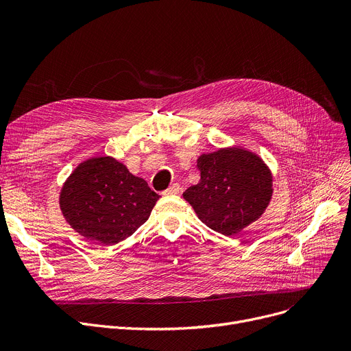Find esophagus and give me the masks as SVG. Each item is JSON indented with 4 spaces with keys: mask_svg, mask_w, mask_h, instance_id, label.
Wrapping results in <instances>:
<instances>
[{
    "mask_svg": "<svg viewBox=\"0 0 351 351\" xmlns=\"http://www.w3.org/2000/svg\"><path fill=\"white\" fill-rule=\"evenodd\" d=\"M180 192V186H179V183H172V185L166 189V191H163V195H176V193H179Z\"/></svg>",
    "mask_w": 351,
    "mask_h": 351,
    "instance_id": "1",
    "label": "esophagus"
}]
</instances>
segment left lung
<instances>
[{"mask_svg": "<svg viewBox=\"0 0 351 351\" xmlns=\"http://www.w3.org/2000/svg\"><path fill=\"white\" fill-rule=\"evenodd\" d=\"M200 180L183 192L199 219L225 236L256 220L271 197V173L263 160L241 147L219 149L197 159Z\"/></svg>", "mask_w": 351, "mask_h": 351, "instance_id": "left-lung-1", "label": "left lung"}]
</instances>
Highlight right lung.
Masks as SVG:
<instances>
[{
	"mask_svg": "<svg viewBox=\"0 0 351 351\" xmlns=\"http://www.w3.org/2000/svg\"><path fill=\"white\" fill-rule=\"evenodd\" d=\"M159 195L114 158L81 163L64 183L60 206L66 222L90 241L117 245L149 217Z\"/></svg>",
	"mask_w": 351,
	"mask_h": 351,
	"instance_id": "1",
	"label": "right lung"
}]
</instances>
